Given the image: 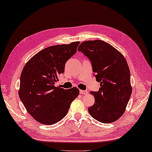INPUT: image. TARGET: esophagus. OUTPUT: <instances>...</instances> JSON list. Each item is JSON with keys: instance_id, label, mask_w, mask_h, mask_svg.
Masks as SVG:
<instances>
[{"instance_id": "1", "label": "esophagus", "mask_w": 152, "mask_h": 152, "mask_svg": "<svg viewBox=\"0 0 152 152\" xmlns=\"http://www.w3.org/2000/svg\"><path fill=\"white\" fill-rule=\"evenodd\" d=\"M80 94H83V95H86V94H88V92L86 90H80Z\"/></svg>"}]
</instances>
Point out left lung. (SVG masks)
<instances>
[{
	"instance_id": "1",
	"label": "left lung",
	"mask_w": 152,
	"mask_h": 152,
	"mask_svg": "<svg viewBox=\"0 0 152 152\" xmlns=\"http://www.w3.org/2000/svg\"><path fill=\"white\" fill-rule=\"evenodd\" d=\"M78 51L89 58L96 80L100 82L99 91L90 92L95 103L88 113L100 122H115L123 115L132 92L126 59L109 43L99 39L83 42Z\"/></svg>"
}]
</instances>
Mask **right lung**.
Masks as SVG:
<instances>
[{
	"mask_svg": "<svg viewBox=\"0 0 152 152\" xmlns=\"http://www.w3.org/2000/svg\"><path fill=\"white\" fill-rule=\"evenodd\" d=\"M79 42L53 45L32 57L20 78L19 98L27 112L38 122L52 125L62 120L71 103L79 96L75 87H55L58 76L64 72L66 62L77 51Z\"/></svg>",
	"mask_w": 152,
	"mask_h": 152,
	"instance_id": "1",
	"label": "right lung"
}]
</instances>
